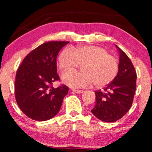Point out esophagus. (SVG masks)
<instances>
[{"label": "esophagus", "mask_w": 152, "mask_h": 152, "mask_svg": "<svg viewBox=\"0 0 152 152\" xmlns=\"http://www.w3.org/2000/svg\"><path fill=\"white\" fill-rule=\"evenodd\" d=\"M72 91L75 93H82L84 92V90H77V89H72Z\"/></svg>", "instance_id": "34e87169"}]
</instances>
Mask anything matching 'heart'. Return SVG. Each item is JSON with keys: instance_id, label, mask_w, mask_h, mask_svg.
<instances>
[{"instance_id": "heart-1", "label": "heart", "mask_w": 152, "mask_h": 152, "mask_svg": "<svg viewBox=\"0 0 152 152\" xmlns=\"http://www.w3.org/2000/svg\"><path fill=\"white\" fill-rule=\"evenodd\" d=\"M58 61L62 72L73 70L82 65V72L62 75V82L72 88H86L94 83L97 87L102 88L113 82L119 69L116 58L106 49L95 45L64 49Z\"/></svg>"}]
</instances>
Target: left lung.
<instances>
[{"mask_svg": "<svg viewBox=\"0 0 152 152\" xmlns=\"http://www.w3.org/2000/svg\"><path fill=\"white\" fill-rule=\"evenodd\" d=\"M119 53L117 76L103 91H95V105L91 112L106 122L120 120L132 107L136 88V72L128 56L115 45Z\"/></svg>", "mask_w": 152, "mask_h": 152, "instance_id": "left-lung-1", "label": "left lung"}]
</instances>
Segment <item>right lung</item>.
Returning <instances> with one entry per match:
<instances>
[{
	"label": "right lung",
	"mask_w": 152,
	"mask_h": 152,
	"mask_svg": "<svg viewBox=\"0 0 152 152\" xmlns=\"http://www.w3.org/2000/svg\"><path fill=\"white\" fill-rule=\"evenodd\" d=\"M67 41L43 43L25 57L16 72L15 97L20 110L31 119L45 121L57 115L64 97L68 94L65 85L51 86L59 80L57 74L58 53Z\"/></svg>",
	"instance_id": "add662e5"
}]
</instances>
